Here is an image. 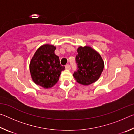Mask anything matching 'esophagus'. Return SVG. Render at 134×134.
Masks as SVG:
<instances>
[{
  "label": "esophagus",
  "instance_id": "esophagus-1",
  "mask_svg": "<svg viewBox=\"0 0 134 134\" xmlns=\"http://www.w3.org/2000/svg\"><path fill=\"white\" fill-rule=\"evenodd\" d=\"M65 69H67V70H70L71 69V66H70V64H66L65 65Z\"/></svg>",
  "mask_w": 134,
  "mask_h": 134
}]
</instances>
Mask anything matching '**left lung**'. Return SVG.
<instances>
[{
    "label": "left lung",
    "instance_id": "8db88e82",
    "mask_svg": "<svg viewBox=\"0 0 134 134\" xmlns=\"http://www.w3.org/2000/svg\"><path fill=\"white\" fill-rule=\"evenodd\" d=\"M76 57L77 70L73 74L77 82L89 85L98 80L104 68V62L100 54L89 47H80Z\"/></svg>",
    "mask_w": 134,
    "mask_h": 134
}]
</instances>
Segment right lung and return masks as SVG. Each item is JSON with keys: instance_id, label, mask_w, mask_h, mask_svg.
Masks as SVG:
<instances>
[{"instance_id": "add662e5", "label": "right lung", "mask_w": 134, "mask_h": 134, "mask_svg": "<svg viewBox=\"0 0 134 134\" xmlns=\"http://www.w3.org/2000/svg\"><path fill=\"white\" fill-rule=\"evenodd\" d=\"M55 49L53 45H42L35 52L29 65L34 82L46 89L57 83L61 72L65 69L60 64L59 57L54 53Z\"/></svg>"}]
</instances>
